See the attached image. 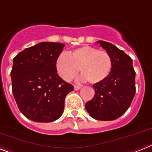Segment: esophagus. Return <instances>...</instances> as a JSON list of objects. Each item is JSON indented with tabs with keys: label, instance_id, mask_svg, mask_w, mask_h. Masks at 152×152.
Returning <instances> with one entry per match:
<instances>
[{
	"label": "esophagus",
	"instance_id": "34e87169",
	"mask_svg": "<svg viewBox=\"0 0 152 152\" xmlns=\"http://www.w3.org/2000/svg\"><path fill=\"white\" fill-rule=\"evenodd\" d=\"M80 88H81V86H79V85H74V90H75V91H79Z\"/></svg>",
	"mask_w": 152,
	"mask_h": 152
}]
</instances>
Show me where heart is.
<instances>
[{
  "label": "heart",
  "instance_id": "heart-1",
  "mask_svg": "<svg viewBox=\"0 0 152 152\" xmlns=\"http://www.w3.org/2000/svg\"><path fill=\"white\" fill-rule=\"evenodd\" d=\"M55 67L59 76L67 82L76 78L80 69L83 80L97 83L108 77L112 70V61L106 50L83 46L69 55L61 53L56 59Z\"/></svg>",
  "mask_w": 152,
  "mask_h": 152
}]
</instances>
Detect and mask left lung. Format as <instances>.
Listing matches in <instances>:
<instances>
[{"label": "left lung", "mask_w": 152, "mask_h": 152, "mask_svg": "<svg viewBox=\"0 0 152 152\" xmlns=\"http://www.w3.org/2000/svg\"><path fill=\"white\" fill-rule=\"evenodd\" d=\"M100 45L110 55L112 67L108 77L93 85L94 98L85 104L86 110L97 120L111 121L126 112L136 92L133 61L123 50L108 42L99 40Z\"/></svg>", "instance_id": "1"}]
</instances>
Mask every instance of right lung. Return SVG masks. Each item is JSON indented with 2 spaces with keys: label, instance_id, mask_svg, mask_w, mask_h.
I'll return each instance as SVG.
<instances>
[{
  "label": "right lung",
  "instance_id": "right-lung-1",
  "mask_svg": "<svg viewBox=\"0 0 152 152\" xmlns=\"http://www.w3.org/2000/svg\"><path fill=\"white\" fill-rule=\"evenodd\" d=\"M64 47L61 43L42 42L26 48L13 59V95L18 109L30 120L50 123L63 113L65 96L73 91L55 67Z\"/></svg>",
  "mask_w": 152,
  "mask_h": 152
}]
</instances>
